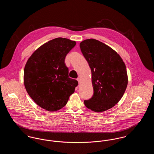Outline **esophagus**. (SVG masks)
Segmentation results:
<instances>
[{"label":"esophagus","instance_id":"obj_1","mask_svg":"<svg viewBox=\"0 0 154 154\" xmlns=\"http://www.w3.org/2000/svg\"><path fill=\"white\" fill-rule=\"evenodd\" d=\"M77 80L78 81V82H79V84H80V83L81 80L80 78H78V79H77Z\"/></svg>","mask_w":154,"mask_h":154}]
</instances>
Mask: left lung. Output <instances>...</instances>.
I'll return each instance as SVG.
<instances>
[{"instance_id":"8db88e82","label":"left lung","mask_w":154,"mask_h":154,"mask_svg":"<svg viewBox=\"0 0 154 154\" xmlns=\"http://www.w3.org/2000/svg\"><path fill=\"white\" fill-rule=\"evenodd\" d=\"M80 47L91 70L94 91L84 100L85 106L96 112L109 110L121 100L128 85L124 62L117 52L95 39L85 40Z\"/></svg>"}]
</instances>
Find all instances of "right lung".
<instances>
[{
	"label": "right lung",
	"mask_w": 154,
	"mask_h": 154,
	"mask_svg": "<svg viewBox=\"0 0 154 154\" xmlns=\"http://www.w3.org/2000/svg\"><path fill=\"white\" fill-rule=\"evenodd\" d=\"M75 41L58 37L38 47L28 59L23 82L33 100L48 111L63 107L74 92L78 81L69 77L65 59Z\"/></svg>",
	"instance_id": "1"
}]
</instances>
